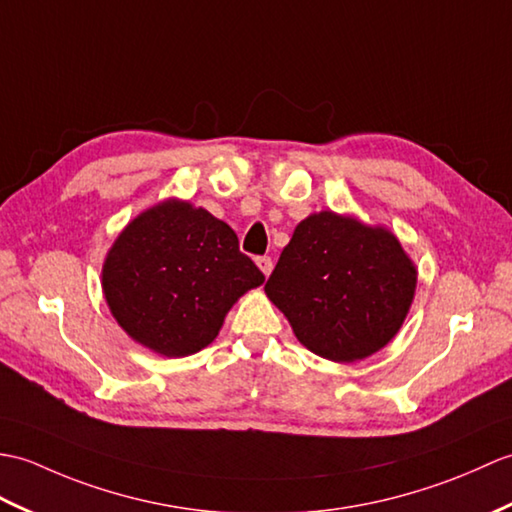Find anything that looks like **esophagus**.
I'll use <instances>...</instances> for the list:
<instances>
[{
  "label": "esophagus",
  "instance_id": "1",
  "mask_svg": "<svg viewBox=\"0 0 512 512\" xmlns=\"http://www.w3.org/2000/svg\"><path fill=\"white\" fill-rule=\"evenodd\" d=\"M256 265L260 267V271H263L265 276H269L271 269H274V260H271L269 256H260V258H256Z\"/></svg>",
  "mask_w": 512,
  "mask_h": 512
}]
</instances>
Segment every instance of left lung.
Returning a JSON list of instances; mask_svg holds the SVG:
<instances>
[{
	"label": "left lung",
	"mask_w": 512,
	"mask_h": 512,
	"mask_svg": "<svg viewBox=\"0 0 512 512\" xmlns=\"http://www.w3.org/2000/svg\"><path fill=\"white\" fill-rule=\"evenodd\" d=\"M416 267L399 238L331 210L298 223L265 293L315 355L357 361L399 333Z\"/></svg>",
	"instance_id": "8db88e82"
}]
</instances>
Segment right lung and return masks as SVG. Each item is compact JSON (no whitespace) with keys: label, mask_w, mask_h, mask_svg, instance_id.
I'll use <instances>...</instances> for the list:
<instances>
[{"label":"right lung","mask_w":512,"mask_h":512,"mask_svg":"<svg viewBox=\"0 0 512 512\" xmlns=\"http://www.w3.org/2000/svg\"><path fill=\"white\" fill-rule=\"evenodd\" d=\"M263 282L230 225L179 199L138 214L102 265L111 315L131 339L164 357L212 344L234 302Z\"/></svg>","instance_id":"add662e5"}]
</instances>
